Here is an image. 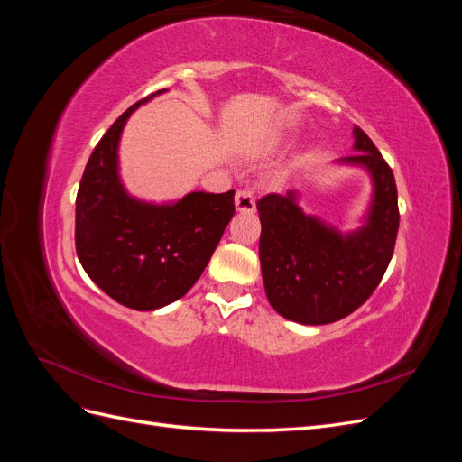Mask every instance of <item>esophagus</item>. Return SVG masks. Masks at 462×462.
<instances>
[{
    "instance_id": "34e87169",
    "label": "esophagus",
    "mask_w": 462,
    "mask_h": 462,
    "mask_svg": "<svg viewBox=\"0 0 462 462\" xmlns=\"http://www.w3.org/2000/svg\"><path fill=\"white\" fill-rule=\"evenodd\" d=\"M235 206H236V209H239V212H243V214L254 212L256 200H254L253 190H248V189L236 190V194H235Z\"/></svg>"
}]
</instances>
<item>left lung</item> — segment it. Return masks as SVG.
<instances>
[{
  "label": "left lung",
  "mask_w": 462,
  "mask_h": 462,
  "mask_svg": "<svg viewBox=\"0 0 462 462\" xmlns=\"http://www.w3.org/2000/svg\"><path fill=\"white\" fill-rule=\"evenodd\" d=\"M346 163L365 165L374 179L368 223L339 235L304 216L295 194H265L258 202L262 221L260 263L265 295L273 310L299 324H331L365 304L380 285L399 231L397 185L389 163L360 127Z\"/></svg>",
  "instance_id": "obj_1"
}]
</instances>
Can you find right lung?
<instances>
[{"instance_id":"add662e5","label":"right lung","mask_w":462,"mask_h":462,"mask_svg":"<svg viewBox=\"0 0 462 462\" xmlns=\"http://www.w3.org/2000/svg\"><path fill=\"white\" fill-rule=\"evenodd\" d=\"M148 97L121 114L92 150L75 209L82 268L106 295L133 310H156L183 297L202 275L235 214V190L190 192L167 206L138 202L123 190L119 134Z\"/></svg>"}]
</instances>
